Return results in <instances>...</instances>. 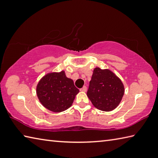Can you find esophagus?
I'll return each mask as SVG.
<instances>
[{
  "instance_id": "obj_1",
  "label": "esophagus",
  "mask_w": 158,
  "mask_h": 158,
  "mask_svg": "<svg viewBox=\"0 0 158 158\" xmlns=\"http://www.w3.org/2000/svg\"><path fill=\"white\" fill-rule=\"evenodd\" d=\"M87 90V87L86 86H83L81 89H80V91H82V92H85Z\"/></svg>"
}]
</instances>
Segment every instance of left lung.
Wrapping results in <instances>:
<instances>
[{
    "mask_svg": "<svg viewBox=\"0 0 158 158\" xmlns=\"http://www.w3.org/2000/svg\"><path fill=\"white\" fill-rule=\"evenodd\" d=\"M123 95V84L111 71L99 68L93 70L87 96L95 107L110 111L117 107Z\"/></svg>",
    "mask_w": 158,
    "mask_h": 158,
    "instance_id": "left-lung-1",
    "label": "left lung"
}]
</instances>
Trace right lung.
I'll list each match as a JSON object with an SVG mask.
<instances>
[{"mask_svg":"<svg viewBox=\"0 0 158 158\" xmlns=\"http://www.w3.org/2000/svg\"><path fill=\"white\" fill-rule=\"evenodd\" d=\"M79 91L64 71L47 74L37 85V95L42 105L53 112H61L70 107Z\"/></svg>","mask_w":158,"mask_h":158,"instance_id":"obj_1","label":"right lung"}]
</instances>
